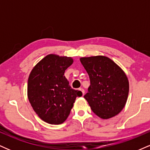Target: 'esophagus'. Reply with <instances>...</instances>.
Masks as SVG:
<instances>
[{"instance_id":"esophagus-1","label":"esophagus","mask_w":150,"mask_h":150,"mask_svg":"<svg viewBox=\"0 0 150 150\" xmlns=\"http://www.w3.org/2000/svg\"><path fill=\"white\" fill-rule=\"evenodd\" d=\"M79 90H80V92H82V95H84V94H85V90H84V89H82V88H80V89H79Z\"/></svg>"}]
</instances>
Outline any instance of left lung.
<instances>
[{"mask_svg":"<svg viewBox=\"0 0 150 150\" xmlns=\"http://www.w3.org/2000/svg\"><path fill=\"white\" fill-rule=\"evenodd\" d=\"M88 73L90 86L84 96L92 111L102 119L116 116L124 108L129 93L125 72L104 56L80 58Z\"/></svg>","mask_w":150,"mask_h":150,"instance_id":"8db88e82","label":"left lung"}]
</instances>
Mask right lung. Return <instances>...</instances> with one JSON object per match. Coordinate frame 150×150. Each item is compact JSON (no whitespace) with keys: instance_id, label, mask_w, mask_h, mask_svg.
I'll list each match as a JSON object with an SVG mask.
<instances>
[{"instance_id":"obj_1","label":"right lung","mask_w":150,"mask_h":150,"mask_svg":"<svg viewBox=\"0 0 150 150\" xmlns=\"http://www.w3.org/2000/svg\"><path fill=\"white\" fill-rule=\"evenodd\" d=\"M73 63L68 56L49 54L34 65L28 78L27 97L41 119L52 125L61 124L69 116L80 91L72 89L65 70Z\"/></svg>"}]
</instances>
